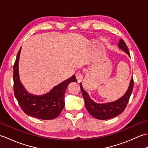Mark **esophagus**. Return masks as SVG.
<instances>
[{"label":"esophagus","mask_w":148,"mask_h":148,"mask_svg":"<svg viewBox=\"0 0 148 148\" xmlns=\"http://www.w3.org/2000/svg\"><path fill=\"white\" fill-rule=\"evenodd\" d=\"M76 79L78 81V83H80L81 81L83 80V75L81 73V72H77L76 74Z\"/></svg>","instance_id":"obj_1"}]
</instances>
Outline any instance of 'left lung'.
<instances>
[{
    "mask_svg": "<svg viewBox=\"0 0 148 148\" xmlns=\"http://www.w3.org/2000/svg\"><path fill=\"white\" fill-rule=\"evenodd\" d=\"M118 47L130 56L128 47L122 39L119 40ZM80 87L87 111L93 117L104 120L114 118L124 111L134 88V79L133 77L131 78L129 86L123 96L114 102L105 103H97L95 102L91 99L88 93L83 89L81 83H80Z\"/></svg>",
    "mask_w": 148,
    "mask_h": 148,
    "instance_id": "8db88e82",
    "label": "left lung"
}]
</instances>
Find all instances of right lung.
Instances as JSON below:
<instances>
[{
	"instance_id": "add662e5",
	"label": "right lung",
	"mask_w": 148,
	"mask_h": 148,
	"mask_svg": "<svg viewBox=\"0 0 148 148\" xmlns=\"http://www.w3.org/2000/svg\"><path fill=\"white\" fill-rule=\"evenodd\" d=\"M19 50L13 67L14 93L20 108L27 115L40 119H53L60 114L65 106V92L69 83L77 81L73 75L69 79L54 86L48 93L42 95L29 93L21 84L19 76Z\"/></svg>"
}]
</instances>
